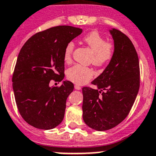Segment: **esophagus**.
Here are the masks:
<instances>
[{
    "mask_svg": "<svg viewBox=\"0 0 156 156\" xmlns=\"http://www.w3.org/2000/svg\"><path fill=\"white\" fill-rule=\"evenodd\" d=\"M75 87V89L76 90H80L81 89V87L80 86H79V85H75V87Z\"/></svg>",
    "mask_w": 156,
    "mask_h": 156,
    "instance_id": "34e87169",
    "label": "esophagus"
}]
</instances>
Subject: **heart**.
I'll list each match as a JSON object with an SVG mask.
<instances>
[{"label":"heart","mask_w":156,"mask_h":156,"mask_svg":"<svg viewBox=\"0 0 156 156\" xmlns=\"http://www.w3.org/2000/svg\"><path fill=\"white\" fill-rule=\"evenodd\" d=\"M83 42L93 52L91 62L98 67L104 66L109 63L114 55V45L112 42H107L106 38L98 33V31H92L84 36ZM75 44L69 42L66 45L63 53V59L66 62L72 61ZM94 76V70L90 67L76 65L70 67L66 71L68 80L77 84H83L91 79Z\"/></svg>","instance_id":"b5f03b06"}]
</instances>
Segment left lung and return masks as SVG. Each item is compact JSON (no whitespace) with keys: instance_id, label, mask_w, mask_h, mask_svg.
Returning <instances> with one entry per match:
<instances>
[{"instance_id":"1","label":"left lung","mask_w":156,"mask_h":156,"mask_svg":"<svg viewBox=\"0 0 156 156\" xmlns=\"http://www.w3.org/2000/svg\"><path fill=\"white\" fill-rule=\"evenodd\" d=\"M114 55L104 72L83 87V118L93 129H111L126 118L140 87L139 60L133 43L118 29L111 30Z\"/></svg>"}]
</instances>
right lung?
I'll return each instance as SVG.
<instances>
[{
    "label": "right lung",
    "mask_w": 156,
    "mask_h": 156,
    "mask_svg": "<svg viewBox=\"0 0 156 156\" xmlns=\"http://www.w3.org/2000/svg\"><path fill=\"white\" fill-rule=\"evenodd\" d=\"M82 31L69 25L52 27L32 35L20 50L12 86L18 111L28 125L48 130L63 120L73 83L64 81L60 87H50L49 83L62 80L65 47Z\"/></svg>",
    "instance_id": "1"
}]
</instances>
